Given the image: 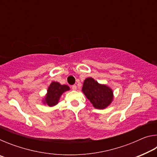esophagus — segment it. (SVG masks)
I'll return each instance as SVG.
<instances>
[{"label": "esophagus", "instance_id": "1", "mask_svg": "<svg viewBox=\"0 0 157 157\" xmlns=\"http://www.w3.org/2000/svg\"><path fill=\"white\" fill-rule=\"evenodd\" d=\"M71 89H72L73 91H75V90H77V86L76 85H73L72 87H71Z\"/></svg>", "mask_w": 157, "mask_h": 157}]
</instances>
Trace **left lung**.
Returning <instances> with one entry per match:
<instances>
[{"label":"left lung","mask_w":157,"mask_h":157,"mask_svg":"<svg viewBox=\"0 0 157 157\" xmlns=\"http://www.w3.org/2000/svg\"><path fill=\"white\" fill-rule=\"evenodd\" d=\"M82 91L90 100L93 106L98 109H105L113 100V91L105 84H100L92 78L84 81Z\"/></svg>","instance_id":"1"}]
</instances>
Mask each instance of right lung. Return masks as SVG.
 Here are the masks:
<instances>
[{"label": "right lung", "instance_id": "right-lung-1", "mask_svg": "<svg viewBox=\"0 0 157 157\" xmlns=\"http://www.w3.org/2000/svg\"><path fill=\"white\" fill-rule=\"evenodd\" d=\"M70 89L67 85H62L57 82H52L48 87L46 97L45 98L44 103L49 107L56 105L59 102V98L63 92Z\"/></svg>", "mask_w": 157, "mask_h": 157}]
</instances>
